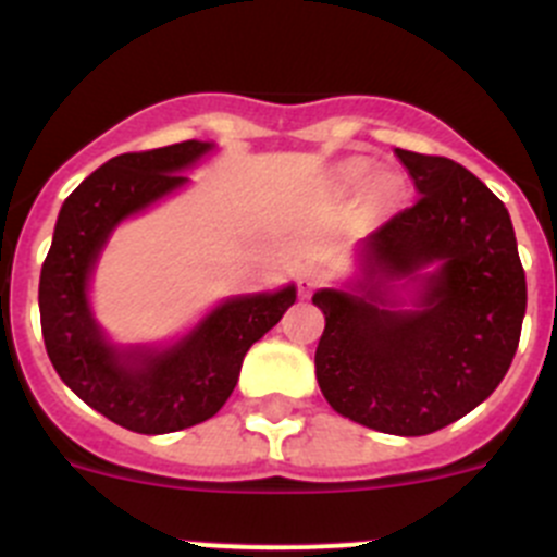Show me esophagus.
Segmentation results:
<instances>
[{
    "label": "esophagus",
    "instance_id": "1",
    "mask_svg": "<svg viewBox=\"0 0 557 557\" xmlns=\"http://www.w3.org/2000/svg\"><path fill=\"white\" fill-rule=\"evenodd\" d=\"M323 282H326V278H323V273H318V270H307V273L298 278V289H301V295H312Z\"/></svg>",
    "mask_w": 557,
    "mask_h": 557
}]
</instances>
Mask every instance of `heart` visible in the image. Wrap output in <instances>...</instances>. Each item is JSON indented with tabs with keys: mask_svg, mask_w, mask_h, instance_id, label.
<instances>
[{
	"mask_svg": "<svg viewBox=\"0 0 557 557\" xmlns=\"http://www.w3.org/2000/svg\"><path fill=\"white\" fill-rule=\"evenodd\" d=\"M382 195H385V198H391V195H393L391 186H385V189H382Z\"/></svg>",
	"mask_w": 557,
	"mask_h": 557,
	"instance_id": "heart-1",
	"label": "heart"
}]
</instances>
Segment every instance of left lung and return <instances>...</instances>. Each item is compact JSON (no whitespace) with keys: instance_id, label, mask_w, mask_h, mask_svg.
Returning <instances> with one entry per match:
<instances>
[{"instance_id":"obj_1","label":"left lung","mask_w":557,"mask_h":557,"mask_svg":"<svg viewBox=\"0 0 557 557\" xmlns=\"http://www.w3.org/2000/svg\"><path fill=\"white\" fill-rule=\"evenodd\" d=\"M418 200L362 239V278L321 289L314 376L339 416L387 435H430L482 405L508 373L528 309L510 214L466 166L396 150ZM437 263L435 274L420 270ZM419 309L385 310L393 281Z\"/></svg>"}]
</instances>
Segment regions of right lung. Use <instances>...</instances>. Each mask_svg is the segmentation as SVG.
Instances as JSON below:
<instances>
[{
	"label": "right lung",
	"instance_id": "right-lung-1",
	"mask_svg": "<svg viewBox=\"0 0 557 557\" xmlns=\"http://www.w3.org/2000/svg\"><path fill=\"white\" fill-rule=\"evenodd\" d=\"M209 141L122 152L106 161L61 206L41 268L38 309L49 362L88 407L141 435H164L211 418L234 393L239 368L295 304V287L220 304L175 346L116 348L88 309V275L108 234L125 218L184 186Z\"/></svg>",
	"mask_w": 557,
	"mask_h": 557
}]
</instances>
